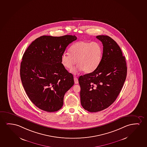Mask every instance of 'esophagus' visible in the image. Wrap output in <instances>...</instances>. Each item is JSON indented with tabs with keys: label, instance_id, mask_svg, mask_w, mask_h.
Here are the masks:
<instances>
[{
	"label": "esophagus",
	"instance_id": "esophagus-1",
	"mask_svg": "<svg viewBox=\"0 0 147 147\" xmlns=\"http://www.w3.org/2000/svg\"><path fill=\"white\" fill-rule=\"evenodd\" d=\"M74 81H75V83L76 84H78L79 83L78 79L76 77H74Z\"/></svg>",
	"mask_w": 147,
	"mask_h": 147
}]
</instances>
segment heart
Segmentation results:
<instances>
[{"mask_svg": "<svg viewBox=\"0 0 147 147\" xmlns=\"http://www.w3.org/2000/svg\"><path fill=\"white\" fill-rule=\"evenodd\" d=\"M69 52H64L61 57V62L64 67L71 70L76 63L79 65L74 70L76 73L83 71L86 74L93 72L101 62L103 48L96 42L80 41L69 48Z\"/></svg>", "mask_w": 147, "mask_h": 147, "instance_id": "obj_1", "label": "heart"}]
</instances>
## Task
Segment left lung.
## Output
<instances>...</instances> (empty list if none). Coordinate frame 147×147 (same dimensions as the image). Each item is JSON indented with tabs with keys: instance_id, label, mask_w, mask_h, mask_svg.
<instances>
[{
	"instance_id": "1",
	"label": "left lung",
	"mask_w": 147,
	"mask_h": 147,
	"mask_svg": "<svg viewBox=\"0 0 147 147\" xmlns=\"http://www.w3.org/2000/svg\"><path fill=\"white\" fill-rule=\"evenodd\" d=\"M96 38L103 46L101 62L95 71L79 78L81 105L91 112L105 109L115 101L127 75L125 57L116 42L108 36Z\"/></svg>"
}]
</instances>
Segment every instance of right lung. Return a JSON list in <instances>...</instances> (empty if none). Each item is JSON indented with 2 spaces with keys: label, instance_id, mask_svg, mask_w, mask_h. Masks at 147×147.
Segmentation results:
<instances>
[{
  "label": "right lung",
  "instance_id": "obj_1",
  "mask_svg": "<svg viewBox=\"0 0 147 147\" xmlns=\"http://www.w3.org/2000/svg\"><path fill=\"white\" fill-rule=\"evenodd\" d=\"M76 36H42L32 42L23 55L21 81L33 103L45 111L60 109L65 94L73 85V75L62 65L61 57Z\"/></svg>",
  "mask_w": 147,
  "mask_h": 147
}]
</instances>
